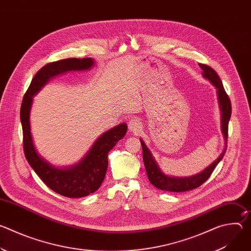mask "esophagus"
Here are the masks:
<instances>
[{
    "label": "esophagus",
    "instance_id": "1",
    "mask_svg": "<svg viewBox=\"0 0 251 251\" xmlns=\"http://www.w3.org/2000/svg\"><path fill=\"white\" fill-rule=\"evenodd\" d=\"M128 128L130 131H133L134 133H138L141 130V122L138 119H131L128 122Z\"/></svg>",
    "mask_w": 251,
    "mask_h": 251
}]
</instances>
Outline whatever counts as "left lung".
I'll list each match as a JSON object with an SVG mask.
<instances>
[{
	"instance_id": "left-lung-1",
	"label": "left lung",
	"mask_w": 251,
	"mask_h": 251,
	"mask_svg": "<svg viewBox=\"0 0 251 251\" xmlns=\"http://www.w3.org/2000/svg\"><path fill=\"white\" fill-rule=\"evenodd\" d=\"M200 67L202 69V76L209 80L211 84L217 88L218 91V98L220 103V108L222 111V132L226 141V147L221 154V156L212 162L207 168H205L202 172L187 177H175V176H169L165 175L161 169L159 168L157 162L155 161L154 157L152 156V153L148 149V147L145 145L144 141L142 139L140 140L142 150H143V161H144L145 169L147 172V176L150 183L156 187L159 190L166 191V192H187L194 189H197L201 185H202L207 178L210 176L211 173L213 172L214 168L221 162V160L224 158L225 153L226 151V145H227V137H228V122L231 115V103L228 95L226 94L223 82L218 75V74L214 71L210 66L202 63H199Z\"/></svg>"
}]
</instances>
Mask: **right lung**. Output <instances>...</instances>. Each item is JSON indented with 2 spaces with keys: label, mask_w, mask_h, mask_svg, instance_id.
<instances>
[{
  "label": "right lung",
  "mask_w": 251,
  "mask_h": 251,
  "mask_svg": "<svg viewBox=\"0 0 251 251\" xmlns=\"http://www.w3.org/2000/svg\"><path fill=\"white\" fill-rule=\"evenodd\" d=\"M93 64L94 60L90 57L65 58L46 64L33 76L21 106L20 116L25 159L50 189L66 198H82L99 189L108 167L107 156L117 142L125 136L127 124H119L102 134L78 164L58 169L42 158L33 145L29 125L32 96L37 94L50 78L70 70H86L91 68Z\"/></svg>",
  "instance_id": "add662e5"
}]
</instances>
